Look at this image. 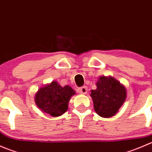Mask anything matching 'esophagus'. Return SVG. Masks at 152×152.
I'll return each mask as SVG.
<instances>
[{
    "mask_svg": "<svg viewBox=\"0 0 152 152\" xmlns=\"http://www.w3.org/2000/svg\"><path fill=\"white\" fill-rule=\"evenodd\" d=\"M79 93L80 94H86L87 93V86H83V87H80V88L78 90Z\"/></svg>",
    "mask_w": 152,
    "mask_h": 152,
    "instance_id": "obj_1",
    "label": "esophagus"
}]
</instances>
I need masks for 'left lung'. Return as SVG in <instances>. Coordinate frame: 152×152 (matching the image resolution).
Returning a JSON list of instances; mask_svg holds the SVG:
<instances>
[{"mask_svg": "<svg viewBox=\"0 0 152 152\" xmlns=\"http://www.w3.org/2000/svg\"><path fill=\"white\" fill-rule=\"evenodd\" d=\"M96 87L90 94L96 113L102 118L115 115L126 99V87L110 76H100Z\"/></svg>", "mask_w": 152, "mask_h": 152, "instance_id": "obj_1", "label": "left lung"}]
</instances>
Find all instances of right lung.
<instances>
[{
  "label": "right lung",
  "mask_w": 152,
  "mask_h": 152,
  "mask_svg": "<svg viewBox=\"0 0 152 152\" xmlns=\"http://www.w3.org/2000/svg\"><path fill=\"white\" fill-rule=\"evenodd\" d=\"M75 94L76 92L71 87H62L57 82L53 81L38 90L34 102L42 112L53 117H58L67 111L70 98Z\"/></svg>",
  "instance_id": "add662e5"
}]
</instances>
